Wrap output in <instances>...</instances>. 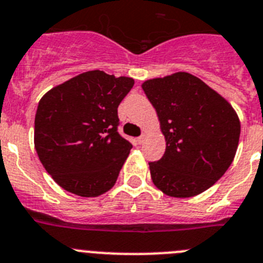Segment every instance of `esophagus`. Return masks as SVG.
Returning <instances> with one entry per match:
<instances>
[{
  "label": "esophagus",
  "mask_w": 263,
  "mask_h": 263,
  "mask_svg": "<svg viewBox=\"0 0 263 263\" xmlns=\"http://www.w3.org/2000/svg\"><path fill=\"white\" fill-rule=\"evenodd\" d=\"M144 140H145L144 135H141V136H139V138L136 139V141H138L139 144H143V143H144Z\"/></svg>",
  "instance_id": "34e87169"
}]
</instances>
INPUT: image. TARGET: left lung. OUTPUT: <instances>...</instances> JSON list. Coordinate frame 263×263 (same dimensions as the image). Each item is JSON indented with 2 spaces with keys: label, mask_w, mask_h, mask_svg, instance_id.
<instances>
[{
  "label": "left lung",
  "mask_w": 263,
  "mask_h": 263,
  "mask_svg": "<svg viewBox=\"0 0 263 263\" xmlns=\"http://www.w3.org/2000/svg\"><path fill=\"white\" fill-rule=\"evenodd\" d=\"M156 109L165 152L149 163L152 181L164 195L193 197L227 172L236 156L241 123L230 103L189 72L141 84Z\"/></svg>",
  "instance_id": "8db88e82"
}]
</instances>
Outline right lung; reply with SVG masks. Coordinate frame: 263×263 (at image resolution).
Returning a JSON list of instances; mask_svg holds the SVG:
<instances>
[{"label":"right lung","instance_id":"1","mask_svg":"<svg viewBox=\"0 0 263 263\" xmlns=\"http://www.w3.org/2000/svg\"><path fill=\"white\" fill-rule=\"evenodd\" d=\"M128 77L92 70L42 97L34 120V147L54 181L81 197L115 185L132 144L118 132V107L134 87Z\"/></svg>","mask_w":263,"mask_h":263}]
</instances>
